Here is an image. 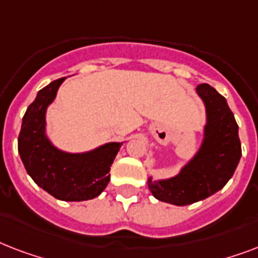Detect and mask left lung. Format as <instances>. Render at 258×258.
<instances>
[{
  "label": "left lung",
  "instance_id": "8db88e82",
  "mask_svg": "<svg viewBox=\"0 0 258 258\" xmlns=\"http://www.w3.org/2000/svg\"><path fill=\"white\" fill-rule=\"evenodd\" d=\"M197 92L206 107L208 123L197 155L170 179L153 180V196L167 204L184 206L208 198L228 183L241 158L238 125L226 99L209 84H200Z\"/></svg>",
  "mask_w": 258,
  "mask_h": 258
}]
</instances>
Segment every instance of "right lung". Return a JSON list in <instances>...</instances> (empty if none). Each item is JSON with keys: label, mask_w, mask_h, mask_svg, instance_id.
Listing matches in <instances>:
<instances>
[{"label": "right lung", "mask_w": 258, "mask_h": 258, "mask_svg": "<svg viewBox=\"0 0 258 258\" xmlns=\"http://www.w3.org/2000/svg\"><path fill=\"white\" fill-rule=\"evenodd\" d=\"M64 79L40 89L22 117L18 154L32 179L61 201H87L97 197L109 182V170L123 143H107L89 153L57 150L45 135V112Z\"/></svg>", "instance_id": "right-lung-1"}]
</instances>
